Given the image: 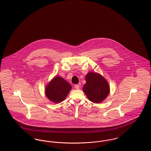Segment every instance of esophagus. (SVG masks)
<instances>
[{
	"label": "esophagus",
	"instance_id": "34e87169",
	"mask_svg": "<svg viewBox=\"0 0 151 151\" xmlns=\"http://www.w3.org/2000/svg\"><path fill=\"white\" fill-rule=\"evenodd\" d=\"M74 88H75V89H79L80 86H79V85H75V86H74Z\"/></svg>",
	"mask_w": 151,
	"mask_h": 151
}]
</instances>
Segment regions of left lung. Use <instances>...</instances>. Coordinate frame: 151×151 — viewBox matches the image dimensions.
Instances as JSON below:
<instances>
[{
	"instance_id": "obj_1",
	"label": "left lung",
	"mask_w": 151,
	"mask_h": 151,
	"mask_svg": "<svg viewBox=\"0 0 151 151\" xmlns=\"http://www.w3.org/2000/svg\"><path fill=\"white\" fill-rule=\"evenodd\" d=\"M86 81L83 91L89 100L99 104L106 99L110 93V86L104 77L100 73L89 72L86 74Z\"/></svg>"
}]
</instances>
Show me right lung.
Returning <instances> with one entry per match:
<instances>
[{
    "instance_id": "obj_1",
    "label": "right lung",
    "mask_w": 151,
    "mask_h": 151,
    "mask_svg": "<svg viewBox=\"0 0 151 151\" xmlns=\"http://www.w3.org/2000/svg\"><path fill=\"white\" fill-rule=\"evenodd\" d=\"M71 89L72 86L65 80L56 76L46 85L45 93L51 102L58 104L65 100Z\"/></svg>"
}]
</instances>
